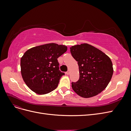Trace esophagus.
I'll use <instances>...</instances> for the list:
<instances>
[{"mask_svg": "<svg viewBox=\"0 0 131 131\" xmlns=\"http://www.w3.org/2000/svg\"><path fill=\"white\" fill-rule=\"evenodd\" d=\"M70 74V70H68V71H67V72H66V74H67V75H69Z\"/></svg>", "mask_w": 131, "mask_h": 131, "instance_id": "34e87169", "label": "esophagus"}]
</instances>
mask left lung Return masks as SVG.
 Here are the masks:
<instances>
[{
    "instance_id": "obj_1",
    "label": "left lung",
    "mask_w": 131,
    "mask_h": 131,
    "mask_svg": "<svg viewBox=\"0 0 131 131\" xmlns=\"http://www.w3.org/2000/svg\"><path fill=\"white\" fill-rule=\"evenodd\" d=\"M73 57L78 62L80 77L72 82L73 90L79 96L90 98L96 96L108 86L113 74L110 58L99 49L88 43L70 48Z\"/></svg>"
}]
</instances>
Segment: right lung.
Masks as SVG:
<instances>
[{"instance_id": "1", "label": "right lung", "mask_w": 131, "mask_h": 131, "mask_svg": "<svg viewBox=\"0 0 131 131\" xmlns=\"http://www.w3.org/2000/svg\"><path fill=\"white\" fill-rule=\"evenodd\" d=\"M65 45L51 43L27 50L21 59V74L27 86L39 94L57 88L65 74L59 70L57 58L65 53Z\"/></svg>"}]
</instances>
